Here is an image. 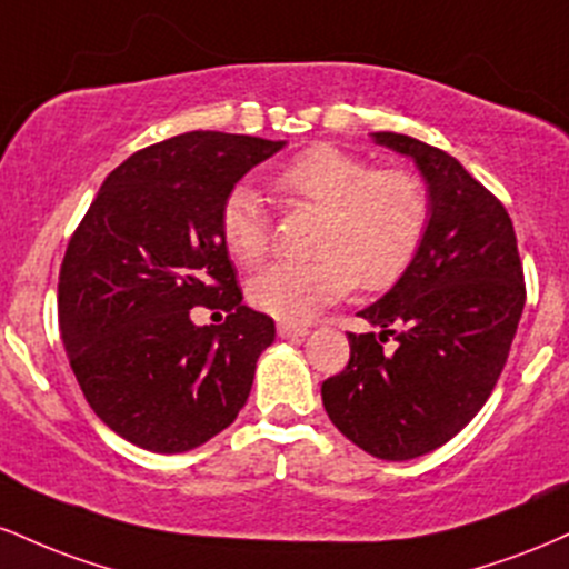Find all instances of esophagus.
Wrapping results in <instances>:
<instances>
[{"instance_id": "obj_1", "label": "esophagus", "mask_w": 569, "mask_h": 569, "mask_svg": "<svg viewBox=\"0 0 569 569\" xmlns=\"http://www.w3.org/2000/svg\"><path fill=\"white\" fill-rule=\"evenodd\" d=\"M310 335V329L302 323H278V337L283 339H297V337H307Z\"/></svg>"}]
</instances>
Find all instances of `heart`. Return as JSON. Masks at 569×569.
Listing matches in <instances>:
<instances>
[{
  "label": "heart",
  "mask_w": 569,
  "mask_h": 569,
  "mask_svg": "<svg viewBox=\"0 0 569 569\" xmlns=\"http://www.w3.org/2000/svg\"><path fill=\"white\" fill-rule=\"evenodd\" d=\"M286 198L326 211L310 262H276L248 283L259 310L283 321H307L352 286L385 291L403 278L426 240L428 187L409 171H377L337 147H310L280 168ZM219 232L230 257L257 264L270 248V217L257 189L238 184L219 208Z\"/></svg>",
  "instance_id": "b5f03b06"
}]
</instances>
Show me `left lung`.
Listing matches in <instances>:
<instances>
[{
    "mask_svg": "<svg viewBox=\"0 0 569 569\" xmlns=\"http://www.w3.org/2000/svg\"><path fill=\"white\" fill-rule=\"evenodd\" d=\"M428 184L426 240L403 278L361 310L380 329L348 335L350 361L321 385L329 420L363 452L411 460L473 420L498 385L525 310L511 217L452 154L401 133H371ZM388 336L393 351L383 348Z\"/></svg>",
    "mask_w": 569,
    "mask_h": 569,
    "instance_id": "obj_1",
    "label": "left lung"
}]
</instances>
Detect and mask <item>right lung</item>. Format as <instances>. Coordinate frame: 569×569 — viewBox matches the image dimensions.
I'll return each instance as SVG.
<instances>
[{"label":"right lung","mask_w":569,"mask_h":569,"mask_svg":"<svg viewBox=\"0 0 569 569\" xmlns=\"http://www.w3.org/2000/svg\"><path fill=\"white\" fill-rule=\"evenodd\" d=\"M283 143L219 130L152 143L107 176L71 234L63 348L90 409L136 447L187 452L246 407L276 321L243 305L219 208ZM200 303L227 309L226 323L194 327Z\"/></svg>","instance_id":"obj_1"}]
</instances>
